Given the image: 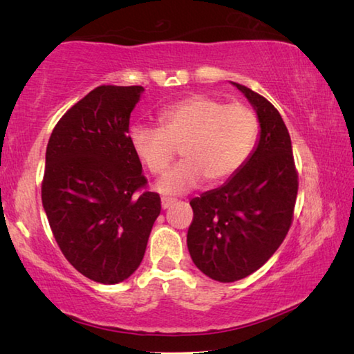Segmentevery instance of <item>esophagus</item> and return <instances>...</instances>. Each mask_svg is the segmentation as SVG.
Returning <instances> with one entry per match:
<instances>
[{
	"label": "esophagus",
	"mask_w": 354,
	"mask_h": 354,
	"mask_svg": "<svg viewBox=\"0 0 354 354\" xmlns=\"http://www.w3.org/2000/svg\"><path fill=\"white\" fill-rule=\"evenodd\" d=\"M173 203H175V200L173 198H162L160 200V205H162V209H169Z\"/></svg>",
	"instance_id": "obj_1"
}]
</instances>
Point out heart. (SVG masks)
Returning a JSON list of instances; mask_svg holds the SVG:
<instances>
[{
  "label": "heart",
  "mask_w": 354,
  "mask_h": 354,
  "mask_svg": "<svg viewBox=\"0 0 354 354\" xmlns=\"http://www.w3.org/2000/svg\"><path fill=\"white\" fill-rule=\"evenodd\" d=\"M158 122L159 128L136 124L128 140L151 175L162 173L179 148L183 162L156 184L164 195L185 194L203 179L212 185L227 181L250 159L259 136V120L251 107L207 95H192L162 107Z\"/></svg>",
  "instance_id": "obj_1"
}]
</instances>
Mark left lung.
Instances as JSON below:
<instances>
[{"label":"left lung","instance_id":"obj_1","mask_svg":"<svg viewBox=\"0 0 354 354\" xmlns=\"http://www.w3.org/2000/svg\"><path fill=\"white\" fill-rule=\"evenodd\" d=\"M253 104L257 147L234 176L190 201L192 261L206 277L234 283L261 268L289 232L298 192L289 131L270 101L232 82Z\"/></svg>","mask_w":354,"mask_h":354}]
</instances>
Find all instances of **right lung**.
Masks as SVG:
<instances>
[{
    "instance_id": "1",
    "label": "right lung",
    "mask_w": 354,
    "mask_h": 354,
    "mask_svg": "<svg viewBox=\"0 0 354 354\" xmlns=\"http://www.w3.org/2000/svg\"><path fill=\"white\" fill-rule=\"evenodd\" d=\"M142 86H100L64 113L46 147L41 203L71 266L101 284L140 266L160 196L147 192L131 149L129 117Z\"/></svg>"
}]
</instances>
